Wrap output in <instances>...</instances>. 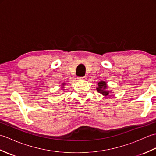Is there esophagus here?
Wrapping results in <instances>:
<instances>
[{
    "label": "esophagus",
    "mask_w": 156,
    "mask_h": 156,
    "mask_svg": "<svg viewBox=\"0 0 156 156\" xmlns=\"http://www.w3.org/2000/svg\"><path fill=\"white\" fill-rule=\"evenodd\" d=\"M78 79H79V80H87V76H83V77H78Z\"/></svg>",
    "instance_id": "obj_1"
}]
</instances>
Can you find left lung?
Segmentation results:
<instances>
[{"instance_id": "left-lung-1", "label": "left lung", "mask_w": 156, "mask_h": 156, "mask_svg": "<svg viewBox=\"0 0 156 156\" xmlns=\"http://www.w3.org/2000/svg\"><path fill=\"white\" fill-rule=\"evenodd\" d=\"M98 87L97 88V90L99 92V93L102 94L103 96H107L108 95L110 91L107 90V82L105 81H101L98 83Z\"/></svg>"}]
</instances>
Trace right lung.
<instances>
[{
  "instance_id": "add662e5",
  "label": "right lung",
  "mask_w": 156,
  "mask_h": 156,
  "mask_svg": "<svg viewBox=\"0 0 156 156\" xmlns=\"http://www.w3.org/2000/svg\"><path fill=\"white\" fill-rule=\"evenodd\" d=\"M65 84H66L65 83H63V84H62V88H64V86ZM63 90H64V89H63Z\"/></svg>"
}]
</instances>
